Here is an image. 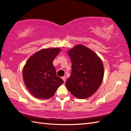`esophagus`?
Instances as JSON below:
<instances>
[{"mask_svg": "<svg viewBox=\"0 0 131 131\" xmlns=\"http://www.w3.org/2000/svg\"><path fill=\"white\" fill-rule=\"evenodd\" d=\"M62 79L63 80V81H64V82H65L66 80V76H63V77H62Z\"/></svg>", "mask_w": 131, "mask_h": 131, "instance_id": "esophagus-1", "label": "esophagus"}]
</instances>
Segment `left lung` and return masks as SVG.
Instances as JSON below:
<instances>
[{
  "instance_id": "obj_1",
  "label": "left lung",
  "mask_w": 131,
  "mask_h": 131,
  "mask_svg": "<svg viewBox=\"0 0 131 131\" xmlns=\"http://www.w3.org/2000/svg\"><path fill=\"white\" fill-rule=\"evenodd\" d=\"M68 54L71 61V73L66 81V88L78 99L90 97L103 81L102 61L95 52L80 44L68 51Z\"/></svg>"
}]
</instances>
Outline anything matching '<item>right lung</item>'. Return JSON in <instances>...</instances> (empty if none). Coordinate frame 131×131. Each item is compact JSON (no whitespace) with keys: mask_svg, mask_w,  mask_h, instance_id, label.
<instances>
[{"mask_svg":"<svg viewBox=\"0 0 131 131\" xmlns=\"http://www.w3.org/2000/svg\"><path fill=\"white\" fill-rule=\"evenodd\" d=\"M60 51L59 48L42 49L26 61L22 71L23 79L26 88L34 97L41 99L51 97L64 83L57 75L52 64Z\"/></svg>","mask_w":131,"mask_h":131,"instance_id":"1","label":"right lung"}]
</instances>
